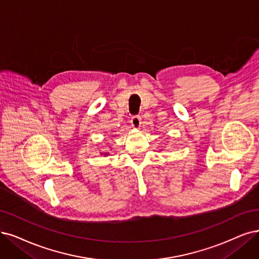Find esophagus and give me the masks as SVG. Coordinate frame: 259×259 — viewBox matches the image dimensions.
Masks as SVG:
<instances>
[{
    "label": "esophagus",
    "mask_w": 259,
    "mask_h": 259,
    "mask_svg": "<svg viewBox=\"0 0 259 259\" xmlns=\"http://www.w3.org/2000/svg\"><path fill=\"white\" fill-rule=\"evenodd\" d=\"M142 123V118L140 115H135V116L131 117V124L133 128H140Z\"/></svg>",
    "instance_id": "esophagus-1"
}]
</instances>
